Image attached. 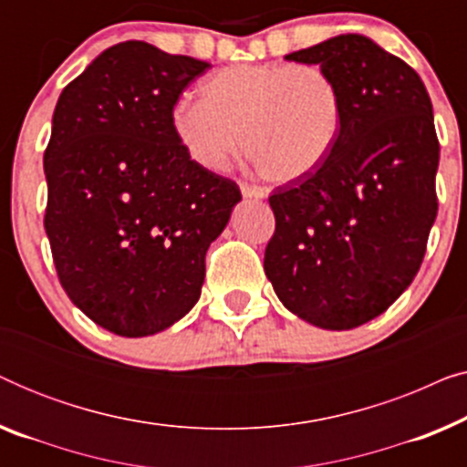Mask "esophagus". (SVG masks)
Here are the masks:
<instances>
[{"label":"esophagus","instance_id":"1","mask_svg":"<svg viewBox=\"0 0 467 467\" xmlns=\"http://www.w3.org/2000/svg\"><path fill=\"white\" fill-rule=\"evenodd\" d=\"M240 191H242V195L246 197V200H261V197L265 195L264 189L251 187V184H240Z\"/></svg>","mask_w":467,"mask_h":467}]
</instances>
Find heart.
<instances>
[{
  "mask_svg": "<svg viewBox=\"0 0 467 467\" xmlns=\"http://www.w3.org/2000/svg\"><path fill=\"white\" fill-rule=\"evenodd\" d=\"M197 93L200 101L171 106L170 130L208 171L225 170L244 144L272 182L302 181L327 161L344 127L342 88L318 66L240 63L206 76Z\"/></svg>",
  "mask_w": 467,
  "mask_h": 467,
  "instance_id": "heart-1",
  "label": "heart"
}]
</instances>
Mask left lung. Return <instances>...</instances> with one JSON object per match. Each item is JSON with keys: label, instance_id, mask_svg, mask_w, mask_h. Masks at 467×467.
Instances as JSON below:
<instances>
[{"label": "left lung", "instance_id": "left-lung-1", "mask_svg": "<svg viewBox=\"0 0 467 467\" xmlns=\"http://www.w3.org/2000/svg\"><path fill=\"white\" fill-rule=\"evenodd\" d=\"M334 76L344 127L317 171L270 195L264 270L283 306L321 329L382 315L417 276L438 214L440 144L414 69L361 34L285 57Z\"/></svg>", "mask_w": 467, "mask_h": 467}]
</instances>
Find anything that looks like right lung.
<instances>
[{
  "instance_id": "obj_1",
  "label": "right lung",
  "mask_w": 467,
  "mask_h": 467,
  "mask_svg": "<svg viewBox=\"0 0 467 467\" xmlns=\"http://www.w3.org/2000/svg\"><path fill=\"white\" fill-rule=\"evenodd\" d=\"M208 67L120 42L57 99L44 229L67 297L117 336L159 334L193 308L208 246L242 200L238 184L195 165L170 130L171 106Z\"/></svg>"
}]
</instances>
